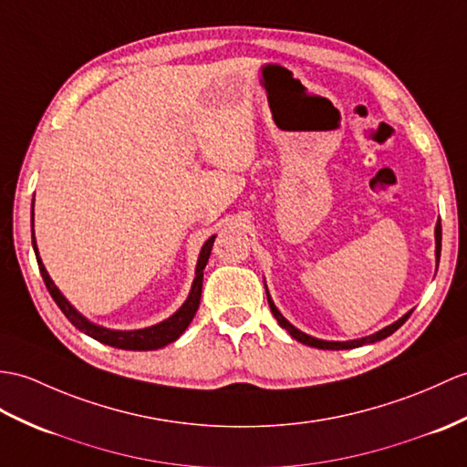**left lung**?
Segmentation results:
<instances>
[{
    "label": "left lung",
    "instance_id": "obj_1",
    "mask_svg": "<svg viewBox=\"0 0 467 467\" xmlns=\"http://www.w3.org/2000/svg\"><path fill=\"white\" fill-rule=\"evenodd\" d=\"M433 234H436V265H438V263H440V253H441V223H440V221L436 223V231H433ZM265 288H266V285H265ZM266 298H268L270 312L275 314V318L278 320L280 327H283V328L292 336V338L302 342V344H306V346H312V348H320V350H350V348H358V346H364V344L380 342V340L388 338L389 334H394L400 327H402V324L410 318V314H411V310L406 312L402 318H398L394 324H389V327H386V328H382V330H378V332H374V334H370V336H362V338L346 340V342H334V340L314 338V336L298 330L296 327H292V324H290V322L283 317V314H280V310L275 306L273 298H270V295H268V288H266Z\"/></svg>",
    "mask_w": 467,
    "mask_h": 467
}]
</instances>
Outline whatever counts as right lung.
<instances>
[{"mask_svg":"<svg viewBox=\"0 0 467 467\" xmlns=\"http://www.w3.org/2000/svg\"><path fill=\"white\" fill-rule=\"evenodd\" d=\"M214 238H216V234H213L209 241L202 244L199 260H197V268H194V280H192L191 292H189L187 300L182 302V306L175 314H171L169 318H165L159 324H153V327H147V328L111 330V328L99 327V324L91 322L89 318H85L83 314L61 295V290L51 280L46 266H43V263H41V256H39V251H37L36 233H34V202H31V244H34L36 258H37V265H39V273L43 276V283H46V286L49 290L51 298L56 300V305L61 308V312L65 314V317H67V320L73 324L75 328L81 330L87 336H91V338H95V340H99L107 346H115V348H121V350H157V348H162V346L175 342L179 336L189 328V324L194 318V314H197L199 305H201L202 270L209 263Z\"/></svg>","mask_w":467,"mask_h":467,"instance_id":"add662e5","label":"right lung"}]
</instances>
